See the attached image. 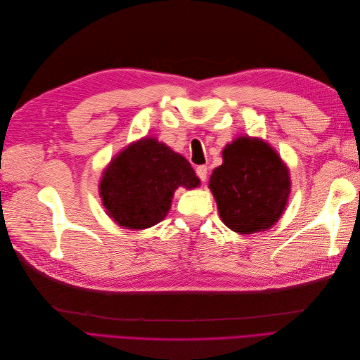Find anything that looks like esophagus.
Instances as JSON below:
<instances>
[{
	"label": "esophagus",
	"instance_id": "obj_1",
	"mask_svg": "<svg viewBox=\"0 0 360 360\" xmlns=\"http://www.w3.org/2000/svg\"><path fill=\"white\" fill-rule=\"evenodd\" d=\"M197 176H198V179L201 180V181H205V179H207V167L205 165H200V167H197Z\"/></svg>",
	"mask_w": 360,
	"mask_h": 360
}]
</instances>
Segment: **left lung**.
Returning <instances> with one entry per match:
<instances>
[{
  "instance_id": "1",
  "label": "left lung",
  "mask_w": 360,
  "mask_h": 360,
  "mask_svg": "<svg viewBox=\"0 0 360 360\" xmlns=\"http://www.w3.org/2000/svg\"><path fill=\"white\" fill-rule=\"evenodd\" d=\"M222 159L209 181L221 219L238 234L269 230L287 205L288 168L263 139L249 136L228 144Z\"/></svg>"
}]
</instances>
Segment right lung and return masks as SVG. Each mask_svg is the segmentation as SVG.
Here are the masks:
<instances>
[{"instance_id":"right-lung-1","label":"right lung","mask_w":360,"mask_h":360,"mask_svg":"<svg viewBox=\"0 0 360 360\" xmlns=\"http://www.w3.org/2000/svg\"><path fill=\"white\" fill-rule=\"evenodd\" d=\"M179 186H200L191 163L156 138H143L111 160L99 189L108 214L118 225L144 230L168 214Z\"/></svg>"}]
</instances>
